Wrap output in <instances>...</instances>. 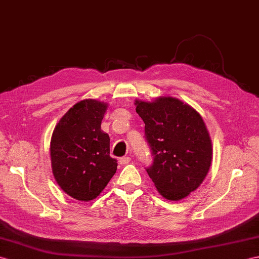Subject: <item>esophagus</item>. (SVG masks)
I'll return each instance as SVG.
<instances>
[{"label": "esophagus", "mask_w": 259, "mask_h": 259, "mask_svg": "<svg viewBox=\"0 0 259 259\" xmlns=\"http://www.w3.org/2000/svg\"><path fill=\"white\" fill-rule=\"evenodd\" d=\"M130 161H131V158H130V157H122V158H120L119 163L124 165V164H128Z\"/></svg>", "instance_id": "34e87169"}]
</instances>
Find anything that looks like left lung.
<instances>
[{
	"label": "left lung",
	"instance_id": "obj_1",
	"mask_svg": "<svg viewBox=\"0 0 259 259\" xmlns=\"http://www.w3.org/2000/svg\"><path fill=\"white\" fill-rule=\"evenodd\" d=\"M153 155L146 167L159 193L179 201L195 191L212 162V141L200 113L173 97L136 101Z\"/></svg>",
	"mask_w": 259,
	"mask_h": 259
}]
</instances>
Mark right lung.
Wrapping results in <instances>:
<instances>
[{
    "label": "right lung",
    "mask_w": 259,
    "mask_h": 259,
    "mask_svg": "<svg viewBox=\"0 0 259 259\" xmlns=\"http://www.w3.org/2000/svg\"><path fill=\"white\" fill-rule=\"evenodd\" d=\"M106 109L101 101L81 100L65 113L53 132V174L65 193L78 201L97 197L117 171L109 136L100 129Z\"/></svg>",
    "instance_id": "add662e5"
}]
</instances>
